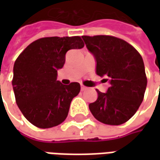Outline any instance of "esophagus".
Segmentation results:
<instances>
[{
	"label": "esophagus",
	"mask_w": 160,
	"mask_h": 160,
	"mask_svg": "<svg viewBox=\"0 0 160 160\" xmlns=\"http://www.w3.org/2000/svg\"><path fill=\"white\" fill-rule=\"evenodd\" d=\"M87 89V87H85L83 85H81V91H86Z\"/></svg>",
	"instance_id": "1"
}]
</instances>
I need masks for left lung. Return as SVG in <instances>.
Masks as SVG:
<instances>
[{"label": "left lung", "mask_w": 160, "mask_h": 160, "mask_svg": "<svg viewBox=\"0 0 160 160\" xmlns=\"http://www.w3.org/2000/svg\"><path fill=\"white\" fill-rule=\"evenodd\" d=\"M96 60V73L109 81L106 92L97 90V100L89 104L98 121L120 125L130 119L143 101L147 76L143 59L128 42L116 37L82 36Z\"/></svg>", "instance_id": "8db88e82"}]
</instances>
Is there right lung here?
Returning <instances> with one entry per match:
<instances>
[{
    "instance_id": "right-lung-1",
    "label": "right lung",
    "mask_w": 160,
    "mask_h": 160,
    "mask_svg": "<svg viewBox=\"0 0 160 160\" xmlns=\"http://www.w3.org/2000/svg\"><path fill=\"white\" fill-rule=\"evenodd\" d=\"M84 45L78 36L42 38L27 46L15 61L12 85L16 103L34 126L49 128L67 118L80 85L62 84L57 80V70L64 65L69 49Z\"/></svg>"
}]
</instances>
